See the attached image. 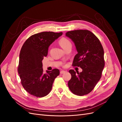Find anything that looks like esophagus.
<instances>
[{"label": "esophagus", "instance_id": "esophagus-1", "mask_svg": "<svg viewBox=\"0 0 122 122\" xmlns=\"http://www.w3.org/2000/svg\"><path fill=\"white\" fill-rule=\"evenodd\" d=\"M66 72V71H64V70H63V71H61V72H60V73L61 74H64V73H65Z\"/></svg>", "mask_w": 122, "mask_h": 122}]
</instances>
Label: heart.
Here are the masks:
<instances>
[{"label": "heart", "instance_id": "obj_1", "mask_svg": "<svg viewBox=\"0 0 122 122\" xmlns=\"http://www.w3.org/2000/svg\"><path fill=\"white\" fill-rule=\"evenodd\" d=\"M59 43L60 45L64 49H66V48L68 47L71 46L72 47V43L70 41L66 38H62L60 40H59Z\"/></svg>", "mask_w": 122, "mask_h": 122}]
</instances>
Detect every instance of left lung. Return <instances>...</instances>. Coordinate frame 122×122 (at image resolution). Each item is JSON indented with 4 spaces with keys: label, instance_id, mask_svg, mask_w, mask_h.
Here are the masks:
<instances>
[{
    "label": "left lung",
    "instance_id": "left-lung-1",
    "mask_svg": "<svg viewBox=\"0 0 122 122\" xmlns=\"http://www.w3.org/2000/svg\"><path fill=\"white\" fill-rule=\"evenodd\" d=\"M66 36L74 43L77 54L72 66L80 67L81 72L73 70L69 71L71 78L68 86L72 93L78 96L90 93L100 79L104 67V50L99 40L88 30H75L66 32Z\"/></svg>",
    "mask_w": 122,
    "mask_h": 122
}]
</instances>
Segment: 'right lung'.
I'll list each match as a JSON object with an SVG mask.
<instances>
[{
    "mask_svg": "<svg viewBox=\"0 0 122 122\" xmlns=\"http://www.w3.org/2000/svg\"><path fill=\"white\" fill-rule=\"evenodd\" d=\"M62 32L44 31L30 36L23 44L19 55L18 71L21 84L28 93L36 97L48 94L56 77L57 69L43 73L42 61L48 54L49 46Z\"/></svg>",
    "mask_w": 122,
    "mask_h": 122,
    "instance_id": "1",
    "label": "right lung"
}]
</instances>
